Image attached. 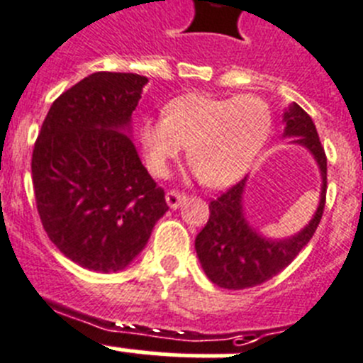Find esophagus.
Listing matches in <instances>:
<instances>
[{"mask_svg": "<svg viewBox=\"0 0 363 363\" xmlns=\"http://www.w3.org/2000/svg\"><path fill=\"white\" fill-rule=\"evenodd\" d=\"M165 199H167L169 207H171V208H178L179 205L184 203L185 194H182V192H178V191H169L167 194H165Z\"/></svg>", "mask_w": 363, "mask_h": 363, "instance_id": "obj_1", "label": "esophagus"}]
</instances>
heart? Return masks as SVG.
I'll return each instance as SVG.
<instances>
[{
    "mask_svg": "<svg viewBox=\"0 0 363 363\" xmlns=\"http://www.w3.org/2000/svg\"><path fill=\"white\" fill-rule=\"evenodd\" d=\"M270 133L272 109L261 97L185 93L165 106V115L142 122L140 142L155 174L164 176L189 145L194 174L227 187L252 167Z\"/></svg>",
    "mask_w": 363,
    "mask_h": 363,
    "instance_id": "1",
    "label": "heart"
}]
</instances>
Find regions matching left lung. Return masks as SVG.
Here are the masks:
<instances>
[{
    "label": "left lung",
    "mask_w": 363,
    "mask_h": 363,
    "mask_svg": "<svg viewBox=\"0 0 363 363\" xmlns=\"http://www.w3.org/2000/svg\"><path fill=\"white\" fill-rule=\"evenodd\" d=\"M284 136L313 155L322 176L320 201L311 221L291 238L270 239L259 234L245 218L242 192L247 178L212 199L207 225L196 235V254L214 284L225 290H245L266 282L290 264L310 242L322 219L328 191V158L311 116L298 104L284 111Z\"/></svg>",
    "instance_id": "1"
}]
</instances>
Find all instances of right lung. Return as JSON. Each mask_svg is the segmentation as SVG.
<instances>
[{
    "label": "right lung",
    "instance_id": "add662e5",
    "mask_svg": "<svg viewBox=\"0 0 363 363\" xmlns=\"http://www.w3.org/2000/svg\"><path fill=\"white\" fill-rule=\"evenodd\" d=\"M145 84L138 73H91L53 101L34 145L43 228L91 272L124 270L169 211L129 136Z\"/></svg>",
    "mask_w": 363,
    "mask_h": 363
}]
</instances>
